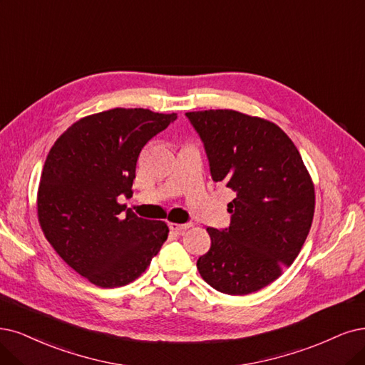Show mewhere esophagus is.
<instances>
[{
  "mask_svg": "<svg viewBox=\"0 0 365 365\" xmlns=\"http://www.w3.org/2000/svg\"><path fill=\"white\" fill-rule=\"evenodd\" d=\"M192 224L191 222H186V224H175V222H170V230L175 232L178 235H182L183 232H186L187 228H191Z\"/></svg>",
  "mask_w": 365,
  "mask_h": 365,
  "instance_id": "1",
  "label": "esophagus"
}]
</instances>
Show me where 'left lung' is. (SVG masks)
<instances>
[{
  "label": "left lung",
  "instance_id": "obj_1",
  "mask_svg": "<svg viewBox=\"0 0 365 365\" xmlns=\"http://www.w3.org/2000/svg\"><path fill=\"white\" fill-rule=\"evenodd\" d=\"M205 144L210 174L236 197L230 227L207 228L210 250L200 275L225 294L242 296L275 281L304 245L314 217V185L287 133L233 110L186 113Z\"/></svg>",
  "mask_w": 365,
  "mask_h": 365
}]
</instances>
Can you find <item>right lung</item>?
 <instances>
[{"mask_svg": "<svg viewBox=\"0 0 365 365\" xmlns=\"http://www.w3.org/2000/svg\"><path fill=\"white\" fill-rule=\"evenodd\" d=\"M178 118L144 108H114L78 120L49 150L37 191V218L51 247L103 289L126 286L150 266L168 237L164 221L135 215L141 148Z\"/></svg>", "mask_w": 365, "mask_h": 365, "instance_id": "obj_1", "label": "right lung"}]
</instances>
